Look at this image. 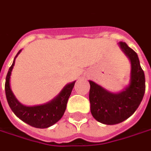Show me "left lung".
I'll return each mask as SVG.
<instances>
[{
  "label": "left lung",
  "instance_id": "left-lung-1",
  "mask_svg": "<svg viewBox=\"0 0 151 151\" xmlns=\"http://www.w3.org/2000/svg\"><path fill=\"white\" fill-rule=\"evenodd\" d=\"M119 46L131 61V78L128 86L121 92L112 93L93 81H89L90 111L98 122L114 125L125 121L139 107L145 90V74L137 52L126 42Z\"/></svg>",
  "mask_w": 151,
  "mask_h": 151
}]
</instances>
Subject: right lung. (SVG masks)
<instances>
[{
    "instance_id": "add662e5",
    "label": "right lung",
    "mask_w": 151,
    "mask_h": 151,
    "mask_svg": "<svg viewBox=\"0 0 151 151\" xmlns=\"http://www.w3.org/2000/svg\"><path fill=\"white\" fill-rule=\"evenodd\" d=\"M21 50L15 56L14 62L8 70L6 78L5 90L6 99L13 113L25 123L36 128H47L58 122L63 116L66 109V104L76 81L67 84L59 93L58 96L52 101L44 104L35 106L23 105L17 100L10 89V79L11 71L14 65L15 58H17Z\"/></svg>"
}]
</instances>
